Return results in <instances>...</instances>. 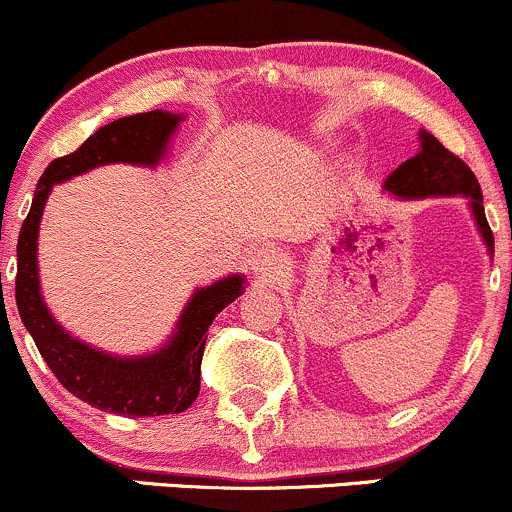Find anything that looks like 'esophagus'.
Here are the masks:
<instances>
[{
    "label": "esophagus",
    "mask_w": 512,
    "mask_h": 512,
    "mask_svg": "<svg viewBox=\"0 0 512 512\" xmlns=\"http://www.w3.org/2000/svg\"><path fill=\"white\" fill-rule=\"evenodd\" d=\"M249 268L256 278L276 280L285 268V258L273 249H261L249 258Z\"/></svg>",
    "instance_id": "1"
}]
</instances>
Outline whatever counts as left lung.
Listing matches in <instances>:
<instances>
[{
    "label": "left lung",
    "mask_w": 512,
    "mask_h": 512,
    "mask_svg": "<svg viewBox=\"0 0 512 512\" xmlns=\"http://www.w3.org/2000/svg\"><path fill=\"white\" fill-rule=\"evenodd\" d=\"M422 148L415 156L400 163L393 173L388 175L383 190L393 192L403 200H415V197H447L464 195L469 197V207L474 212L476 227L486 241L488 251L493 254V232L486 222L483 212V195L474 170L466 166L459 156L447 151L432 134L420 131Z\"/></svg>",
    "instance_id": "8db88e82"
}]
</instances>
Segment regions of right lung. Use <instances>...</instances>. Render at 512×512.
<instances>
[{"mask_svg": "<svg viewBox=\"0 0 512 512\" xmlns=\"http://www.w3.org/2000/svg\"><path fill=\"white\" fill-rule=\"evenodd\" d=\"M183 119V114L163 109L131 114L97 129L78 151L48 163L16 241V307L21 322L63 388L92 408L114 415H175L195 403L207 329L224 307L244 293V276H229L197 288L163 349L122 359L70 337L48 312L38 283V224L53 185L63 180L107 163L156 168Z\"/></svg>", "mask_w": 512, "mask_h": 512, "instance_id": "right-lung-1", "label": "right lung"}]
</instances>
